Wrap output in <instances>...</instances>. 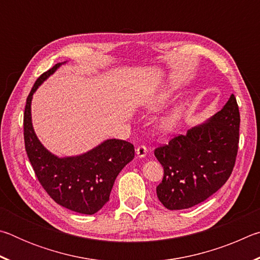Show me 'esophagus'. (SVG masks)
<instances>
[{"instance_id":"1","label":"esophagus","mask_w":260,"mask_h":260,"mask_svg":"<svg viewBox=\"0 0 260 260\" xmlns=\"http://www.w3.org/2000/svg\"><path fill=\"white\" fill-rule=\"evenodd\" d=\"M147 152H148V149L146 146H139L136 148V155L140 158H143L147 156Z\"/></svg>"}]
</instances>
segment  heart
<instances>
[{
    "label": "heart",
    "instance_id": "obj_1",
    "mask_svg": "<svg viewBox=\"0 0 260 260\" xmlns=\"http://www.w3.org/2000/svg\"><path fill=\"white\" fill-rule=\"evenodd\" d=\"M166 98H167L166 95L165 96H161V98L159 99V102H158V104H161L162 102H164ZM181 113H182L181 108L173 109L170 113H167L166 116H164V117L161 118L160 122H159V128L162 132H171V131H173L175 127H177V125H178V122L180 120V117H181Z\"/></svg>",
    "mask_w": 260,
    "mask_h": 260
}]
</instances>
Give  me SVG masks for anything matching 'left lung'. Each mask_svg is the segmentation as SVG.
<instances>
[{
    "label": "left lung",
    "instance_id": "8db88e82",
    "mask_svg": "<svg viewBox=\"0 0 260 260\" xmlns=\"http://www.w3.org/2000/svg\"><path fill=\"white\" fill-rule=\"evenodd\" d=\"M240 140V111L234 95L203 125L155 149L164 169L157 197L169 210L189 209L218 191L234 169Z\"/></svg>",
    "mask_w": 260,
    "mask_h": 260
}]
</instances>
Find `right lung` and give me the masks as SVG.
Here are the masks:
<instances>
[{
  "label": "right lung",
  "instance_id": "obj_1",
  "mask_svg": "<svg viewBox=\"0 0 260 260\" xmlns=\"http://www.w3.org/2000/svg\"><path fill=\"white\" fill-rule=\"evenodd\" d=\"M60 67L42 73L27 96L24 112L25 150L39 182L57 204L74 212L94 214L110 197L114 180L134 158V146L124 140H107L83 155L58 158L42 146L34 133L30 102L38 87Z\"/></svg>",
  "mask_w": 260,
  "mask_h": 260
}]
</instances>
